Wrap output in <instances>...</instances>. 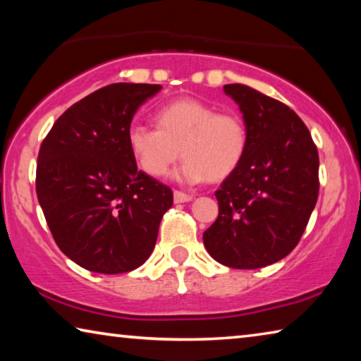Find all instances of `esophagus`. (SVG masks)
I'll list each match as a JSON object with an SVG mask.
<instances>
[{"mask_svg":"<svg viewBox=\"0 0 361 361\" xmlns=\"http://www.w3.org/2000/svg\"><path fill=\"white\" fill-rule=\"evenodd\" d=\"M173 200H175V204L189 202V200H192V195L186 194V192H181V191H175L173 192Z\"/></svg>","mask_w":361,"mask_h":361,"instance_id":"esophagus-1","label":"esophagus"}]
</instances>
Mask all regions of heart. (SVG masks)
Wrapping results in <instances>:
<instances>
[{"mask_svg": "<svg viewBox=\"0 0 361 361\" xmlns=\"http://www.w3.org/2000/svg\"><path fill=\"white\" fill-rule=\"evenodd\" d=\"M154 121L157 129L133 124L127 130L130 154L152 178L170 172L180 149L186 157L180 176L189 183L224 180L247 154V126L237 113L186 97L159 108Z\"/></svg>", "mask_w": 361, "mask_h": 361, "instance_id": "heart-1", "label": "heart"}]
</instances>
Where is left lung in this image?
<instances>
[{
	"label": "left lung",
	"instance_id": "8db88e82",
	"mask_svg": "<svg viewBox=\"0 0 361 361\" xmlns=\"http://www.w3.org/2000/svg\"><path fill=\"white\" fill-rule=\"evenodd\" d=\"M248 132L243 161L215 192L218 218L204 232L215 261L259 269L291 253L319 197V151L290 106L245 84H226Z\"/></svg>",
	"mask_w": 361,
	"mask_h": 361
}]
</instances>
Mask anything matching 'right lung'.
<instances>
[{
	"mask_svg": "<svg viewBox=\"0 0 361 361\" xmlns=\"http://www.w3.org/2000/svg\"><path fill=\"white\" fill-rule=\"evenodd\" d=\"M162 87L118 82L60 116L42 140L36 194L59 248L87 271L130 272L149 258L173 192L137 169L133 114Z\"/></svg>",
	"mask_w": 361,
	"mask_h": 361,
	"instance_id": "1",
	"label": "right lung"
}]
</instances>
